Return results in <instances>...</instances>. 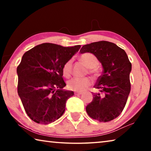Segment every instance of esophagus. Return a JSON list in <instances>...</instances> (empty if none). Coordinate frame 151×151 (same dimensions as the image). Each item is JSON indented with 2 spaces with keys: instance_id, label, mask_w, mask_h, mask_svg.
<instances>
[{
  "instance_id": "obj_1",
  "label": "esophagus",
  "mask_w": 151,
  "mask_h": 151,
  "mask_svg": "<svg viewBox=\"0 0 151 151\" xmlns=\"http://www.w3.org/2000/svg\"><path fill=\"white\" fill-rule=\"evenodd\" d=\"M82 93H80V92H75V95H81Z\"/></svg>"
}]
</instances>
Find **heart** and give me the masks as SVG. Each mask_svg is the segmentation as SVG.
Returning <instances> with one entry per match:
<instances>
[{"label":"heart","instance_id":"heart-1","mask_svg":"<svg viewBox=\"0 0 151 151\" xmlns=\"http://www.w3.org/2000/svg\"><path fill=\"white\" fill-rule=\"evenodd\" d=\"M80 60L86 67L89 68V73L93 75H97V70L95 68L99 65V61L97 58L91 53H84L80 57ZM73 60H68L65 63L63 67V76L66 78H68L72 73ZM92 80L89 77L83 78H73L67 82V88L68 90L83 92L86 91L91 85Z\"/></svg>","mask_w":151,"mask_h":151}]
</instances>
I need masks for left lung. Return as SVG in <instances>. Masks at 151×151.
<instances>
[{"label":"left lung","mask_w":151,"mask_h":151,"mask_svg":"<svg viewBox=\"0 0 151 151\" xmlns=\"http://www.w3.org/2000/svg\"><path fill=\"white\" fill-rule=\"evenodd\" d=\"M81 53L91 52L103 67L102 75L94 86L97 91L86 107L88 116L99 122H109L118 117L126 105L131 91V63L125 51L109 41L84 45Z\"/></svg>","instance_id":"left-lung-1"}]
</instances>
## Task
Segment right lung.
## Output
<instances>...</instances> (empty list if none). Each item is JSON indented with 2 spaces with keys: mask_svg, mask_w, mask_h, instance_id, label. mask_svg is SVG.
<instances>
[{
  "mask_svg": "<svg viewBox=\"0 0 151 151\" xmlns=\"http://www.w3.org/2000/svg\"><path fill=\"white\" fill-rule=\"evenodd\" d=\"M81 45L64 47L43 43L27 51L17 66L18 94L25 112L35 122L48 124L65 111L73 91L63 90L66 84L63 67L80 49Z\"/></svg>",
  "mask_w": 151,
  "mask_h": 151,
  "instance_id": "add662e5",
  "label": "right lung"
}]
</instances>
